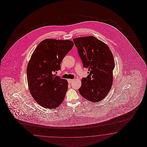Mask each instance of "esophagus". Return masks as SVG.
Masks as SVG:
<instances>
[{"instance_id":"obj_1","label":"esophagus","mask_w":147,"mask_h":147,"mask_svg":"<svg viewBox=\"0 0 147 147\" xmlns=\"http://www.w3.org/2000/svg\"><path fill=\"white\" fill-rule=\"evenodd\" d=\"M73 81H74V80H72V79H68V82L69 84H71V83L73 82Z\"/></svg>"}]
</instances>
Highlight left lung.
Returning a JSON list of instances; mask_svg holds the SVG:
<instances>
[{
    "mask_svg": "<svg viewBox=\"0 0 147 147\" xmlns=\"http://www.w3.org/2000/svg\"><path fill=\"white\" fill-rule=\"evenodd\" d=\"M84 68L89 74L81 80V95L93 102L107 96L113 85L114 60L107 45L93 36L73 39Z\"/></svg>",
    "mask_w": 147,
    "mask_h": 147,
    "instance_id": "1",
    "label": "left lung"
}]
</instances>
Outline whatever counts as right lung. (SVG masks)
Wrapping results in <instances>:
<instances>
[{"label": "right lung", "mask_w": 147, "mask_h": 147, "mask_svg": "<svg viewBox=\"0 0 147 147\" xmlns=\"http://www.w3.org/2000/svg\"><path fill=\"white\" fill-rule=\"evenodd\" d=\"M73 46L71 40L46 39L32 54L27 67V82L32 97L41 106L55 109L63 102L68 82L55 73Z\"/></svg>", "instance_id": "obj_1"}]
</instances>
